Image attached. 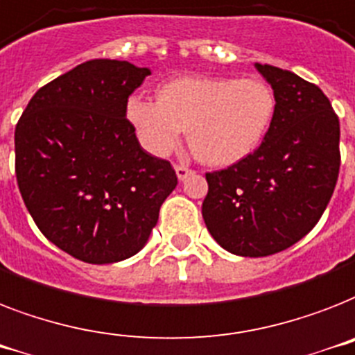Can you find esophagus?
<instances>
[{"mask_svg":"<svg viewBox=\"0 0 355 355\" xmlns=\"http://www.w3.org/2000/svg\"><path fill=\"white\" fill-rule=\"evenodd\" d=\"M175 174H178V178L183 181V180H187L189 175L194 174V170L189 168V166H185V164H178V166H175Z\"/></svg>","mask_w":355,"mask_h":355,"instance_id":"obj_1","label":"esophagus"}]
</instances>
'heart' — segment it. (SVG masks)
I'll use <instances>...</instances> for the list:
<instances>
[{"label": "heart", "mask_w": 355, "mask_h": 355, "mask_svg": "<svg viewBox=\"0 0 355 355\" xmlns=\"http://www.w3.org/2000/svg\"><path fill=\"white\" fill-rule=\"evenodd\" d=\"M277 98L260 78L181 76L166 82L157 101L133 95L126 117L141 143L168 155L191 130V146L203 163L234 164L253 154L268 135Z\"/></svg>", "instance_id": "obj_1"}]
</instances>
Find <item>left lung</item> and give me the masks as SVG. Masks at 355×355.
Here are the masks:
<instances>
[{
  "instance_id": "1",
  "label": "left lung",
  "mask_w": 355,
  "mask_h": 355,
  "mask_svg": "<svg viewBox=\"0 0 355 355\" xmlns=\"http://www.w3.org/2000/svg\"><path fill=\"white\" fill-rule=\"evenodd\" d=\"M257 69L277 98L253 154L207 172L201 214L229 253L268 257L291 248L321 220L341 166L339 117L319 86L269 64Z\"/></svg>"
}]
</instances>
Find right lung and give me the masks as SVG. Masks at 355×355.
Wrapping results in <instances>:
<instances>
[{"instance_id": "right-lung-1", "label": "right lung", "mask_w": 355, "mask_h": 355, "mask_svg": "<svg viewBox=\"0 0 355 355\" xmlns=\"http://www.w3.org/2000/svg\"><path fill=\"white\" fill-rule=\"evenodd\" d=\"M148 75L130 62H84L40 87L16 124L25 207L49 242L82 262L141 251L178 185L170 161L143 150L126 119Z\"/></svg>"}]
</instances>
